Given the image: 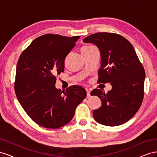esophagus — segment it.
I'll list each match as a JSON object with an SVG mask.
<instances>
[{
	"instance_id": "esophagus-1",
	"label": "esophagus",
	"mask_w": 157,
	"mask_h": 157,
	"mask_svg": "<svg viewBox=\"0 0 157 157\" xmlns=\"http://www.w3.org/2000/svg\"><path fill=\"white\" fill-rule=\"evenodd\" d=\"M86 90V92H87V97H90V90L87 88Z\"/></svg>"
}]
</instances>
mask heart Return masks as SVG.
<instances>
[{
  "instance_id": "heart-1",
  "label": "heart",
  "mask_w": 157,
  "mask_h": 157,
  "mask_svg": "<svg viewBox=\"0 0 157 157\" xmlns=\"http://www.w3.org/2000/svg\"><path fill=\"white\" fill-rule=\"evenodd\" d=\"M92 47H93V46H84V47H82V48L81 50L88 49V48H92Z\"/></svg>"
}]
</instances>
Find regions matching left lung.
Masks as SVG:
<instances>
[{
    "label": "left lung",
    "mask_w": 157,
    "mask_h": 157,
    "mask_svg": "<svg viewBox=\"0 0 157 157\" xmlns=\"http://www.w3.org/2000/svg\"><path fill=\"white\" fill-rule=\"evenodd\" d=\"M83 42L98 46L101 55L98 82H110L112 86L107 93L94 89L90 94L99 97L102 103L93 111L94 119L109 126L124 124L134 116L143 101L145 78L143 65L132 44L120 35L97 33Z\"/></svg>",
    "instance_id": "8db88e82"
}]
</instances>
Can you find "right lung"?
Listing matches in <instances>:
<instances>
[{
    "label": "right lung",
    "instance_id": "1",
    "mask_svg": "<svg viewBox=\"0 0 157 157\" xmlns=\"http://www.w3.org/2000/svg\"><path fill=\"white\" fill-rule=\"evenodd\" d=\"M80 36L47 34L36 38L18 59L15 92L19 102L39 125L56 129L67 124L76 107L86 97L85 89L56 88V76L64 71V61Z\"/></svg>",
    "mask_w": 157,
    "mask_h": 157
}]
</instances>
